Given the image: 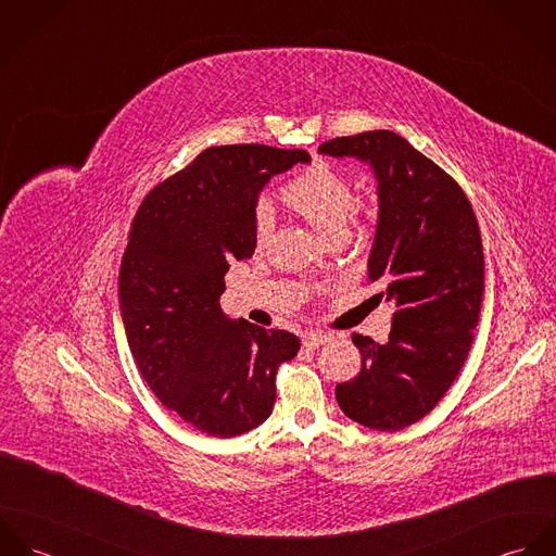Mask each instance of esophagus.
Returning a JSON list of instances; mask_svg holds the SVG:
<instances>
[{"label": "esophagus", "mask_w": 556, "mask_h": 556, "mask_svg": "<svg viewBox=\"0 0 556 556\" xmlns=\"http://www.w3.org/2000/svg\"><path fill=\"white\" fill-rule=\"evenodd\" d=\"M302 342H304L306 349H318V346H323L325 342H329V336H327V333H306Z\"/></svg>", "instance_id": "esophagus-1"}]
</instances>
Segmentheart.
I'll return each instance as SVG.
<instances>
[{
  "instance_id": "obj_1",
  "label": "heart",
  "mask_w": 556,
  "mask_h": 556,
  "mask_svg": "<svg viewBox=\"0 0 556 556\" xmlns=\"http://www.w3.org/2000/svg\"><path fill=\"white\" fill-rule=\"evenodd\" d=\"M282 203L323 238L333 239L346 236L357 199L344 175L327 164H315L282 188ZM269 229L271 216L267 207H258L254 220V238L258 243L269 236Z\"/></svg>"
}]
</instances>
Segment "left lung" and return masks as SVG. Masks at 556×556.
<instances>
[{
	"label": "left lung",
	"instance_id": "left-lung-1",
	"mask_svg": "<svg viewBox=\"0 0 556 556\" xmlns=\"http://www.w3.org/2000/svg\"><path fill=\"white\" fill-rule=\"evenodd\" d=\"M318 154L370 164L379 218L368 280L396 306L390 340L353 333L362 370L336 386L338 406L375 430H400L430 413L458 377L483 298L476 214L460 186L406 139L372 130L323 143Z\"/></svg>",
	"mask_w": 556,
	"mask_h": 556
}]
</instances>
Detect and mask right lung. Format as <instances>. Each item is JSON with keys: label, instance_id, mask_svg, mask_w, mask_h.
<instances>
[{"label": "right lung", "instance_id": "obj_1", "mask_svg": "<svg viewBox=\"0 0 556 556\" xmlns=\"http://www.w3.org/2000/svg\"><path fill=\"white\" fill-rule=\"evenodd\" d=\"M304 150L210 148L141 203L119 271L132 357L160 402L197 430L231 439L263 424L276 370L300 338L229 318L218 300L231 261L250 258L256 203L267 181Z\"/></svg>", "mask_w": 556, "mask_h": 556}]
</instances>
